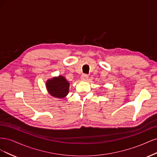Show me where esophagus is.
Returning <instances> with one entry per match:
<instances>
[{
    "mask_svg": "<svg viewBox=\"0 0 157 157\" xmlns=\"http://www.w3.org/2000/svg\"><path fill=\"white\" fill-rule=\"evenodd\" d=\"M88 76L86 74H83L81 76V80H88Z\"/></svg>",
    "mask_w": 157,
    "mask_h": 157,
    "instance_id": "obj_1",
    "label": "esophagus"
}]
</instances>
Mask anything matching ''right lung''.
Segmentation results:
<instances>
[{"label": "right lung", "instance_id": "1", "mask_svg": "<svg viewBox=\"0 0 157 157\" xmlns=\"http://www.w3.org/2000/svg\"><path fill=\"white\" fill-rule=\"evenodd\" d=\"M48 93L56 98H63L69 93V82L63 76L49 79L46 82Z\"/></svg>", "mask_w": 157, "mask_h": 157}]
</instances>
